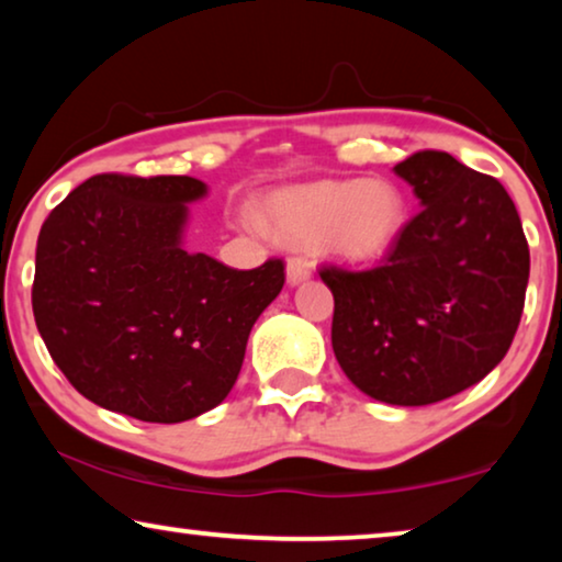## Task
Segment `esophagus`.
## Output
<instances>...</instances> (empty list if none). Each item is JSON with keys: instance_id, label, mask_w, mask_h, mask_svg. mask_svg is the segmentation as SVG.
<instances>
[{"instance_id": "esophagus-1", "label": "esophagus", "mask_w": 562, "mask_h": 562, "mask_svg": "<svg viewBox=\"0 0 562 562\" xmlns=\"http://www.w3.org/2000/svg\"><path fill=\"white\" fill-rule=\"evenodd\" d=\"M310 272H313V267L305 257H290L288 259V282L290 284H300L310 278Z\"/></svg>"}]
</instances>
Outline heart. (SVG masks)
I'll return each mask as SVG.
<instances>
[{
  "label": "heart",
  "mask_w": 562,
  "mask_h": 562,
  "mask_svg": "<svg viewBox=\"0 0 562 562\" xmlns=\"http://www.w3.org/2000/svg\"><path fill=\"white\" fill-rule=\"evenodd\" d=\"M262 227L292 245H321L346 259H379L406 224L404 194L389 181H317L274 191L259 209Z\"/></svg>",
  "instance_id": "obj_1"
}]
</instances>
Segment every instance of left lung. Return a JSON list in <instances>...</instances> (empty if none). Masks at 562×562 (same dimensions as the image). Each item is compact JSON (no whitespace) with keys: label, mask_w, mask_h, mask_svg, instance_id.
Returning a JSON list of instances; mask_svg holds the SVG:
<instances>
[{"label":"left lung","mask_w":562,"mask_h":562,"mask_svg":"<svg viewBox=\"0 0 562 562\" xmlns=\"http://www.w3.org/2000/svg\"><path fill=\"white\" fill-rule=\"evenodd\" d=\"M422 209L375 267L323 265L335 300L333 350L375 401L437 404L474 386L513 346L530 249L520 214L495 176L447 150L393 166Z\"/></svg>","instance_id":"8db88e82"}]
</instances>
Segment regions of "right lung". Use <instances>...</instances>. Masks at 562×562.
Returning <instances> with one entry per match:
<instances>
[{"mask_svg": "<svg viewBox=\"0 0 562 562\" xmlns=\"http://www.w3.org/2000/svg\"><path fill=\"white\" fill-rule=\"evenodd\" d=\"M191 176L98 173L37 237L32 313L65 379L88 401L150 424L220 406L249 330L280 295L284 262L232 270L181 247Z\"/></svg>", "mask_w": 562, "mask_h": 562, "instance_id": "1", "label": "right lung"}]
</instances>
